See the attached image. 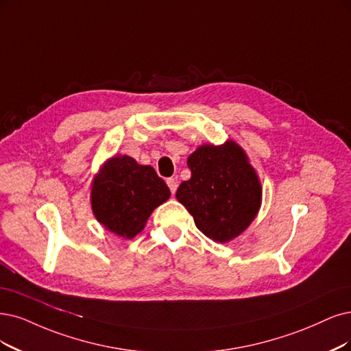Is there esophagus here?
Returning a JSON list of instances; mask_svg holds the SVG:
<instances>
[{"label": "esophagus", "mask_w": 351, "mask_h": 351, "mask_svg": "<svg viewBox=\"0 0 351 351\" xmlns=\"http://www.w3.org/2000/svg\"><path fill=\"white\" fill-rule=\"evenodd\" d=\"M166 184H167V186H169V189H171L172 193L176 192V189H178V180H176V178H169L166 180Z\"/></svg>", "instance_id": "esophagus-1"}]
</instances>
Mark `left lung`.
Instances as JSON below:
<instances>
[{"label":"left lung","mask_w":351,"mask_h":351,"mask_svg":"<svg viewBox=\"0 0 351 351\" xmlns=\"http://www.w3.org/2000/svg\"><path fill=\"white\" fill-rule=\"evenodd\" d=\"M191 179L176 191L199 231L227 243L240 236L256 218L262 185L245 152L236 141L199 146L188 158Z\"/></svg>","instance_id":"left-lung-1"}]
</instances>
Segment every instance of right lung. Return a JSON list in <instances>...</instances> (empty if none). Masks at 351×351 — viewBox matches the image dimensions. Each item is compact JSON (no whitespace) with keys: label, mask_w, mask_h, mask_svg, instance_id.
Instances as JSON below:
<instances>
[{"label":"right lung","mask_w":351,"mask_h":351,"mask_svg":"<svg viewBox=\"0 0 351 351\" xmlns=\"http://www.w3.org/2000/svg\"><path fill=\"white\" fill-rule=\"evenodd\" d=\"M171 197L165 180L152 166L117 154L93 180L90 205L98 223L123 239H133L145 228L156 206Z\"/></svg>","instance_id":"1"}]
</instances>
